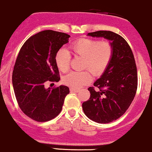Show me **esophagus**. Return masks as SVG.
Segmentation results:
<instances>
[{
    "label": "esophagus",
    "instance_id": "1",
    "mask_svg": "<svg viewBox=\"0 0 152 152\" xmlns=\"http://www.w3.org/2000/svg\"><path fill=\"white\" fill-rule=\"evenodd\" d=\"M69 90H70V92H78L80 91L79 90H77V89L72 88V87H70V88H69Z\"/></svg>",
    "mask_w": 152,
    "mask_h": 152
}]
</instances>
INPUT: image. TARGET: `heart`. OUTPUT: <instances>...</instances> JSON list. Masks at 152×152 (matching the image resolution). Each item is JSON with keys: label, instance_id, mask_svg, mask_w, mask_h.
<instances>
[{"label": "heart", "instance_id": "b5f03b06", "mask_svg": "<svg viewBox=\"0 0 152 152\" xmlns=\"http://www.w3.org/2000/svg\"><path fill=\"white\" fill-rule=\"evenodd\" d=\"M70 49L75 57L85 59L83 69H88L95 77L105 72L113 55V46L110 41H99L90 38H81L75 41ZM71 56L65 49H60L55 55V63L60 71L66 72L69 69ZM72 72L63 78V83L72 88H80L90 83L92 77L90 72Z\"/></svg>", "mask_w": 152, "mask_h": 152}]
</instances>
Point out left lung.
Here are the masks:
<instances>
[{"instance_id": "1", "label": "left lung", "mask_w": 152, "mask_h": 152, "mask_svg": "<svg viewBox=\"0 0 152 152\" xmlns=\"http://www.w3.org/2000/svg\"><path fill=\"white\" fill-rule=\"evenodd\" d=\"M92 37H103L112 41L113 55L110 65L94 86L90 87V97L83 103L85 115L101 124L110 123L125 113L137 90V69L131 48L121 35L112 31L89 33Z\"/></svg>"}]
</instances>
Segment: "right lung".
I'll use <instances>...</instances> for the list:
<instances>
[{"mask_svg": "<svg viewBox=\"0 0 152 152\" xmlns=\"http://www.w3.org/2000/svg\"><path fill=\"white\" fill-rule=\"evenodd\" d=\"M68 34L47 30L30 37L20 50L12 71V81L19 107L39 122L56 117L62 110L69 87H45L60 80L55 55L68 42Z\"/></svg>", "mask_w": 152, "mask_h": 152, "instance_id": "obj_1", "label": "right lung"}]
</instances>
